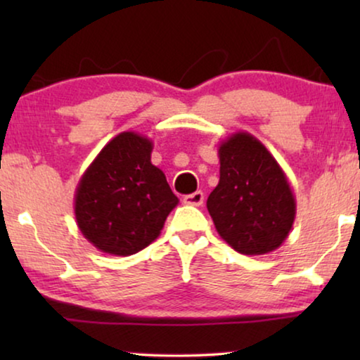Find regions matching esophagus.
I'll return each instance as SVG.
<instances>
[{
	"label": "esophagus",
	"instance_id": "obj_1",
	"mask_svg": "<svg viewBox=\"0 0 360 360\" xmlns=\"http://www.w3.org/2000/svg\"><path fill=\"white\" fill-rule=\"evenodd\" d=\"M203 200H205V195L201 193V191H195V193L184 196V203L191 205V206H201L203 205Z\"/></svg>",
	"mask_w": 360,
	"mask_h": 360
}]
</instances>
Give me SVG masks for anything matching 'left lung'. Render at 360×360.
Masks as SVG:
<instances>
[{
	"mask_svg": "<svg viewBox=\"0 0 360 360\" xmlns=\"http://www.w3.org/2000/svg\"><path fill=\"white\" fill-rule=\"evenodd\" d=\"M218 155L219 181L206 201L218 234L244 255L278 249L297 214L282 167L257 137L244 131L221 142Z\"/></svg>",
	"mask_w": 360,
	"mask_h": 360,
	"instance_id": "obj_1",
	"label": "left lung"
}]
</instances>
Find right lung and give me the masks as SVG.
Returning a JSON list of instances; mask_svg holds the SVG:
<instances>
[{
  "label": "right lung",
  "instance_id": "1",
  "mask_svg": "<svg viewBox=\"0 0 360 360\" xmlns=\"http://www.w3.org/2000/svg\"><path fill=\"white\" fill-rule=\"evenodd\" d=\"M152 141L126 131L108 142L75 190L77 226L85 239L111 255H132L160 236L179 198L159 167Z\"/></svg>",
  "mask_w": 360,
  "mask_h": 360
}]
</instances>
